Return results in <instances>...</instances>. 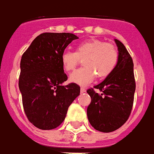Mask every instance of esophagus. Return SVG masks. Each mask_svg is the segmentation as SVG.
I'll list each match as a JSON object with an SVG mask.
<instances>
[{
    "label": "esophagus",
    "instance_id": "1",
    "mask_svg": "<svg viewBox=\"0 0 154 154\" xmlns=\"http://www.w3.org/2000/svg\"><path fill=\"white\" fill-rule=\"evenodd\" d=\"M80 92H81V93H85V92H86V89H85V88H80Z\"/></svg>",
    "mask_w": 154,
    "mask_h": 154
}]
</instances>
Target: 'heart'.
Returning <instances> with one entry per match:
<instances>
[{
	"label": "heart",
	"mask_w": 154,
	"mask_h": 154,
	"mask_svg": "<svg viewBox=\"0 0 154 154\" xmlns=\"http://www.w3.org/2000/svg\"><path fill=\"white\" fill-rule=\"evenodd\" d=\"M118 51L115 46L98 39H88L76 45L75 51H65L60 61L66 71H72L83 60L85 67L77 69L69 75V81L80 86L90 84L95 78L104 79L115 69L118 61Z\"/></svg>",
	"instance_id": "heart-1"
}]
</instances>
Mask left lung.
Returning a JSON list of instances; mask_svg holds the SVG:
<instances>
[{
  "label": "left lung",
  "instance_id": "1",
  "mask_svg": "<svg viewBox=\"0 0 154 154\" xmlns=\"http://www.w3.org/2000/svg\"><path fill=\"white\" fill-rule=\"evenodd\" d=\"M118 49V61L112 73L99 85L87 91L91 103L87 116L91 125L101 132H112L125 124L133 106L135 91L134 64L126 48L114 39Z\"/></svg>",
  "mask_w": 154,
  "mask_h": 154
}]
</instances>
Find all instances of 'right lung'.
I'll return each instance as SVG.
<instances>
[{"mask_svg": "<svg viewBox=\"0 0 154 154\" xmlns=\"http://www.w3.org/2000/svg\"><path fill=\"white\" fill-rule=\"evenodd\" d=\"M78 38L69 32H44L22 56L19 88L23 110L29 121L38 129L58 127L69 105L79 95L78 85H63L67 75L60 61L66 47Z\"/></svg>", "mask_w": 154, "mask_h": 154, "instance_id": "obj_1", "label": "right lung"}]
</instances>
